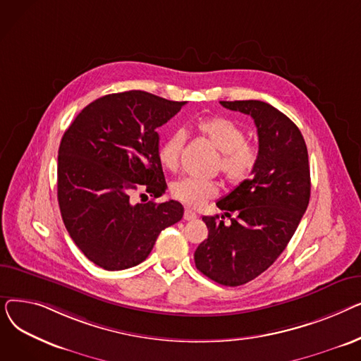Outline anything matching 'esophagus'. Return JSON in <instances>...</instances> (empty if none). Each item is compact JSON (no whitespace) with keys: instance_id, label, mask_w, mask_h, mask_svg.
I'll use <instances>...</instances> for the list:
<instances>
[{"instance_id":"1","label":"esophagus","mask_w":361,"mask_h":361,"mask_svg":"<svg viewBox=\"0 0 361 361\" xmlns=\"http://www.w3.org/2000/svg\"><path fill=\"white\" fill-rule=\"evenodd\" d=\"M184 219L185 221H195V219H197V214L192 209H185L184 211Z\"/></svg>"}]
</instances>
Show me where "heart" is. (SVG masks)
I'll return each instance as SVG.
<instances>
[{
  "label": "heart",
  "mask_w": 361,
  "mask_h": 361,
  "mask_svg": "<svg viewBox=\"0 0 361 361\" xmlns=\"http://www.w3.org/2000/svg\"><path fill=\"white\" fill-rule=\"evenodd\" d=\"M192 127L219 152L216 168L226 183L238 185L252 176L259 159V152L252 143L245 142V133L237 123L226 117L214 116L196 120ZM184 142L185 136L180 130L169 133L161 142L158 157L165 168L171 171L178 168ZM216 193L218 185L214 181L185 177L173 184L174 197L192 207L204 204Z\"/></svg>",
  "instance_id": "obj_1"
}]
</instances>
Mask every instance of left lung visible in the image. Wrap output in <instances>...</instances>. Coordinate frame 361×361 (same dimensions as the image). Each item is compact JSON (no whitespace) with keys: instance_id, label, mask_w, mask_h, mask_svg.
I'll list each match as a JSON object with an SVG mask.
<instances>
[{"instance_id":"obj_1","label":"left lung","mask_w":361,"mask_h":361,"mask_svg":"<svg viewBox=\"0 0 361 361\" xmlns=\"http://www.w3.org/2000/svg\"><path fill=\"white\" fill-rule=\"evenodd\" d=\"M219 104L255 120L259 159L253 177L216 202L231 224L202 218L209 234L196 249L195 263L221 286L237 287L267 271L286 250L307 209L310 166L306 142L286 114L262 101Z\"/></svg>"}]
</instances>
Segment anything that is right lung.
Wrapping results in <instances>:
<instances>
[{
    "label": "right lung",
    "mask_w": 361,
    "mask_h": 361,
    "mask_svg": "<svg viewBox=\"0 0 361 361\" xmlns=\"http://www.w3.org/2000/svg\"><path fill=\"white\" fill-rule=\"evenodd\" d=\"M183 105L143 90L111 93L85 106L64 133L56 183L61 216L75 245L102 269L142 263L159 233L183 218L180 202L131 200L137 188L154 197L165 193L157 128Z\"/></svg>",
    "instance_id": "right-lung-1"
}]
</instances>
